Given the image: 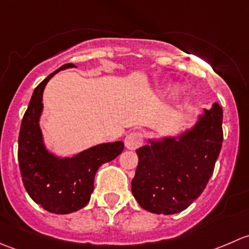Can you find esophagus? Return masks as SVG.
Here are the masks:
<instances>
[{"label":"esophagus","instance_id":"34e87169","mask_svg":"<svg viewBox=\"0 0 249 249\" xmlns=\"http://www.w3.org/2000/svg\"><path fill=\"white\" fill-rule=\"evenodd\" d=\"M143 143V134L140 131L131 132L125 137V147L127 149H137Z\"/></svg>","mask_w":249,"mask_h":249}]
</instances>
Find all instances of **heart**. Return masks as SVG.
<instances>
[{
	"instance_id": "1",
	"label": "heart",
	"mask_w": 249,
	"mask_h": 249,
	"mask_svg": "<svg viewBox=\"0 0 249 249\" xmlns=\"http://www.w3.org/2000/svg\"><path fill=\"white\" fill-rule=\"evenodd\" d=\"M183 88L180 87V85H173L172 87V89H171V99L173 100V101L175 102H177V101H179L180 99H182V96H183Z\"/></svg>"
}]
</instances>
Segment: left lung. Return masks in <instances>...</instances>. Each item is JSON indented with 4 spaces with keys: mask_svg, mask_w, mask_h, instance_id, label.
<instances>
[{
    "mask_svg": "<svg viewBox=\"0 0 249 249\" xmlns=\"http://www.w3.org/2000/svg\"><path fill=\"white\" fill-rule=\"evenodd\" d=\"M222 123L223 109L214 104L178 139L150 141L136 150L139 165L131 190L143 210L175 214L201 195L222 149Z\"/></svg>",
    "mask_w": 249,
    "mask_h": 249,
    "instance_id": "left-lung-1",
    "label": "left lung"
}]
</instances>
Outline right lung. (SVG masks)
Returning <instances> with one entry per match:
<instances>
[{"mask_svg":"<svg viewBox=\"0 0 249 249\" xmlns=\"http://www.w3.org/2000/svg\"><path fill=\"white\" fill-rule=\"evenodd\" d=\"M70 67L74 65H62L37 85L22 117L18 147L20 173L27 194L48 212L56 214H67L84 207L94 190L99 167L115 159L124 149V143L118 141L95 145L65 159L46 149L38 124L43 108V90L55 73Z\"/></svg>","mask_w":249,"mask_h":249,"instance_id":"right-lung-1","label":"right lung"}]
</instances>
